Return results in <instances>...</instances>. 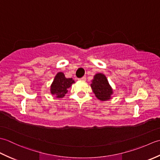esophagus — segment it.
Returning <instances> with one entry per match:
<instances>
[{
    "label": "esophagus",
    "instance_id": "esophagus-1",
    "mask_svg": "<svg viewBox=\"0 0 160 160\" xmlns=\"http://www.w3.org/2000/svg\"><path fill=\"white\" fill-rule=\"evenodd\" d=\"M79 80L85 81L86 80V77H82V78H79Z\"/></svg>",
    "mask_w": 160,
    "mask_h": 160
}]
</instances>
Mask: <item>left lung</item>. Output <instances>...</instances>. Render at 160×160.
<instances>
[{
    "label": "left lung",
    "mask_w": 160,
    "mask_h": 160,
    "mask_svg": "<svg viewBox=\"0 0 160 160\" xmlns=\"http://www.w3.org/2000/svg\"><path fill=\"white\" fill-rule=\"evenodd\" d=\"M91 87L98 100L107 101L111 98L113 89L108 83L107 77L103 73H96L91 81Z\"/></svg>",
    "instance_id": "left-lung-1"
}]
</instances>
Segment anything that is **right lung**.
I'll return each instance as SVG.
<instances>
[{
	"label": "right lung",
	"instance_id": "obj_1",
	"mask_svg": "<svg viewBox=\"0 0 160 160\" xmlns=\"http://www.w3.org/2000/svg\"><path fill=\"white\" fill-rule=\"evenodd\" d=\"M74 82L72 78H67L62 72H58L51 85V93L58 98H63L68 92L67 89Z\"/></svg>",
	"mask_w": 160,
	"mask_h": 160
}]
</instances>
